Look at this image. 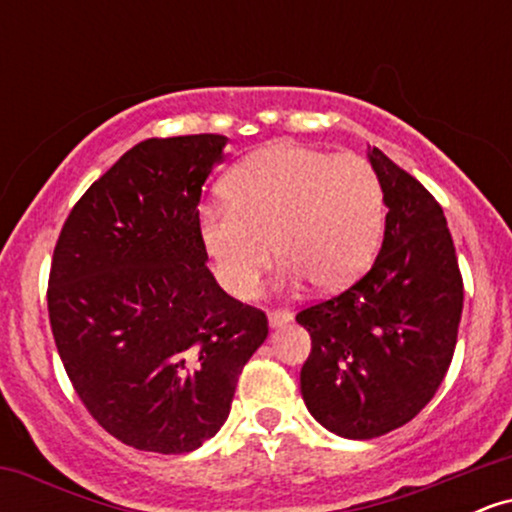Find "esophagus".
<instances>
[{"label": "esophagus", "instance_id": "1", "mask_svg": "<svg viewBox=\"0 0 512 512\" xmlns=\"http://www.w3.org/2000/svg\"><path fill=\"white\" fill-rule=\"evenodd\" d=\"M291 320L293 315L289 310H272V313H269V327H272V330H279V327L289 325Z\"/></svg>", "mask_w": 512, "mask_h": 512}]
</instances>
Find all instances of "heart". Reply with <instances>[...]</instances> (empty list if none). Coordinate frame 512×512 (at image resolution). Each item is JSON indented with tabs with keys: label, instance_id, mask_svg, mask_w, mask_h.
<instances>
[{
	"label": "heart",
	"instance_id": "obj_1",
	"mask_svg": "<svg viewBox=\"0 0 512 512\" xmlns=\"http://www.w3.org/2000/svg\"><path fill=\"white\" fill-rule=\"evenodd\" d=\"M223 192L228 207L199 211V236L223 291L238 301L260 289L274 250L284 286L310 279L337 291L366 272L383 238V185L358 154L269 144L228 175Z\"/></svg>",
	"mask_w": 512,
	"mask_h": 512
}]
</instances>
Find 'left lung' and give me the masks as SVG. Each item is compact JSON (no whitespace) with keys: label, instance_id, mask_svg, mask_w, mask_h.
Masks as SVG:
<instances>
[{"label":"left lung","instance_id":"1","mask_svg":"<svg viewBox=\"0 0 512 512\" xmlns=\"http://www.w3.org/2000/svg\"><path fill=\"white\" fill-rule=\"evenodd\" d=\"M385 195L383 248L363 279L296 315L313 339L303 402L342 438L385 436L443 383L462 317V276L443 209L380 149L368 151Z\"/></svg>","mask_w":512,"mask_h":512}]
</instances>
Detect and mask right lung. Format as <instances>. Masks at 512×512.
Returning <instances> with one entry per match:
<instances>
[{
  "label": "right lung",
  "instance_id": "right-lung-1",
  "mask_svg": "<svg viewBox=\"0 0 512 512\" xmlns=\"http://www.w3.org/2000/svg\"><path fill=\"white\" fill-rule=\"evenodd\" d=\"M221 134L146 139L64 221L48 284L50 325L76 395L137 450H197L228 419L238 375L267 339L262 310L216 284L199 197Z\"/></svg>",
  "mask_w": 512,
  "mask_h": 512
}]
</instances>
